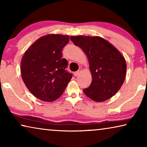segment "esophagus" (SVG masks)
I'll return each mask as SVG.
<instances>
[{
	"label": "esophagus",
	"mask_w": 147,
	"mask_h": 147,
	"mask_svg": "<svg viewBox=\"0 0 147 147\" xmlns=\"http://www.w3.org/2000/svg\"><path fill=\"white\" fill-rule=\"evenodd\" d=\"M81 71H82V68H80L78 69V71H76L75 73H74V76H78L79 75H80V74L81 73Z\"/></svg>",
	"instance_id": "34e87169"
}]
</instances>
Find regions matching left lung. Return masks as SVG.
<instances>
[{
    "mask_svg": "<svg viewBox=\"0 0 147 147\" xmlns=\"http://www.w3.org/2000/svg\"><path fill=\"white\" fill-rule=\"evenodd\" d=\"M76 46L88 57L92 76L91 85L84 89L89 98L97 102L110 99L119 90L126 76L123 55L107 40L99 36H71Z\"/></svg>",
    "mask_w": 147,
    "mask_h": 147,
    "instance_id": "left-lung-1",
    "label": "left lung"
}]
</instances>
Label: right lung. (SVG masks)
Returning a JSON list of instances; mask_svg holds the SVG:
<instances>
[{"label": "right lung", "mask_w": 147, "mask_h": 147, "mask_svg": "<svg viewBox=\"0 0 147 147\" xmlns=\"http://www.w3.org/2000/svg\"><path fill=\"white\" fill-rule=\"evenodd\" d=\"M67 35L48 34L40 38L25 52L20 63L21 76L28 90L44 101H54L62 95L72 78L65 70L67 61L62 49Z\"/></svg>", "instance_id": "add662e5"}]
</instances>
